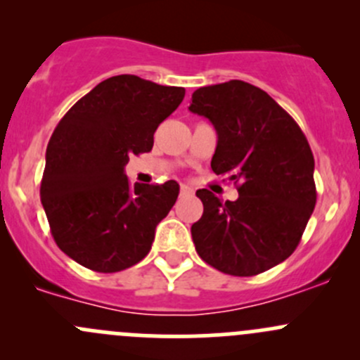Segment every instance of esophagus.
Returning <instances> with one entry per match:
<instances>
[{
    "mask_svg": "<svg viewBox=\"0 0 360 360\" xmlns=\"http://www.w3.org/2000/svg\"><path fill=\"white\" fill-rule=\"evenodd\" d=\"M179 193H181V197H190V195H193V190H191L190 186H181V190H179Z\"/></svg>",
    "mask_w": 360,
    "mask_h": 360,
    "instance_id": "esophagus-1",
    "label": "esophagus"
}]
</instances>
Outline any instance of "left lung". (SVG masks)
<instances>
[{"label": "left lung", "instance_id": "8db88e82", "mask_svg": "<svg viewBox=\"0 0 360 360\" xmlns=\"http://www.w3.org/2000/svg\"><path fill=\"white\" fill-rule=\"evenodd\" d=\"M190 111L216 129L212 170L238 184L235 202L197 191L203 214L191 226L195 249L223 274H263L291 256L314 212L310 144L288 111L242 79L200 86Z\"/></svg>", "mask_w": 360, "mask_h": 360}]
</instances>
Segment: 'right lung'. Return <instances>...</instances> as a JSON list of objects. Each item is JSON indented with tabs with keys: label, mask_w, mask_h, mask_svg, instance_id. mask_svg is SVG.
I'll return each instance as SVG.
<instances>
[{
	"label": "right lung",
	"mask_w": 360,
	"mask_h": 360,
	"mask_svg": "<svg viewBox=\"0 0 360 360\" xmlns=\"http://www.w3.org/2000/svg\"><path fill=\"white\" fill-rule=\"evenodd\" d=\"M183 99V86L112 76L82 97L56 127L39 195L53 240L76 263L115 274L150 252L179 184L132 188L125 165L132 155L151 151L155 130Z\"/></svg>",
	"instance_id": "add662e5"
}]
</instances>
